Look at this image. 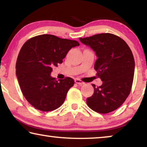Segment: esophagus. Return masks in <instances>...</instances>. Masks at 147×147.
Here are the masks:
<instances>
[{
  "mask_svg": "<svg viewBox=\"0 0 147 147\" xmlns=\"http://www.w3.org/2000/svg\"><path fill=\"white\" fill-rule=\"evenodd\" d=\"M74 82H75L76 84H80V85H82V84H84V82H82V81L80 80V79H78V78H76V79L74 80Z\"/></svg>",
  "mask_w": 147,
  "mask_h": 147,
  "instance_id": "esophagus-1",
  "label": "esophagus"
}]
</instances>
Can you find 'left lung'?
Returning a JSON list of instances; mask_svg holds the SVG:
<instances>
[{
    "label": "left lung",
    "instance_id": "obj_1",
    "mask_svg": "<svg viewBox=\"0 0 147 147\" xmlns=\"http://www.w3.org/2000/svg\"><path fill=\"white\" fill-rule=\"evenodd\" d=\"M96 52L94 69L102 80L94 88L93 95L87 98L90 108L100 113H108L123 104L129 95L135 71L132 51L123 39L109 33L79 38Z\"/></svg>",
    "mask_w": 147,
    "mask_h": 147
}]
</instances>
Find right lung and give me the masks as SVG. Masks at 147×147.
Instances as JSON below:
<instances>
[{
    "label": "right lung",
    "mask_w": 147,
    "mask_h": 147,
    "mask_svg": "<svg viewBox=\"0 0 147 147\" xmlns=\"http://www.w3.org/2000/svg\"><path fill=\"white\" fill-rule=\"evenodd\" d=\"M79 45L49 34L34 37L23 45L16 63V76L24 96L35 108L50 111L63 104L74 81L70 77L57 80L50 74L68 51Z\"/></svg>",
    "instance_id": "right-lung-1"
}]
</instances>
